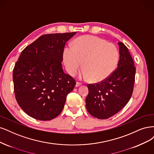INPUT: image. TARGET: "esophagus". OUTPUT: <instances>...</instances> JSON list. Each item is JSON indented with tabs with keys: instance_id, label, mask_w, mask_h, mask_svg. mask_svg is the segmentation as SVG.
<instances>
[{
	"instance_id": "34e87169",
	"label": "esophagus",
	"mask_w": 154,
	"mask_h": 154,
	"mask_svg": "<svg viewBox=\"0 0 154 154\" xmlns=\"http://www.w3.org/2000/svg\"><path fill=\"white\" fill-rule=\"evenodd\" d=\"M81 85V82H77L76 84H75V87H79V86H80Z\"/></svg>"
}]
</instances>
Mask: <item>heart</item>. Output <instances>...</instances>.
<instances>
[{
  "instance_id": "heart-1",
  "label": "heart",
  "mask_w": 154,
  "mask_h": 154,
  "mask_svg": "<svg viewBox=\"0 0 154 154\" xmlns=\"http://www.w3.org/2000/svg\"><path fill=\"white\" fill-rule=\"evenodd\" d=\"M119 51L115 45L94 36L77 38L72 47H66L63 60L68 72L74 75L83 62L81 77L92 82H100L110 77L119 62Z\"/></svg>"
}]
</instances>
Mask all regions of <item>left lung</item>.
<instances>
[{
  "label": "left lung",
  "mask_w": 154,
  "mask_h": 154,
  "mask_svg": "<svg viewBox=\"0 0 154 154\" xmlns=\"http://www.w3.org/2000/svg\"><path fill=\"white\" fill-rule=\"evenodd\" d=\"M118 68L105 81L88 85L86 98L88 112L98 119H107L120 111L129 101L135 81L136 68L127 47L118 42Z\"/></svg>",
  "instance_id": "obj_1"
}]
</instances>
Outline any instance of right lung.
Instances as JSON below:
<instances>
[{"mask_svg":"<svg viewBox=\"0 0 154 154\" xmlns=\"http://www.w3.org/2000/svg\"><path fill=\"white\" fill-rule=\"evenodd\" d=\"M76 32L45 34L22 52L13 73L16 100L36 120H51L60 114L75 80L62 68L65 43Z\"/></svg>","mask_w":154,"mask_h":154,"instance_id":"add662e5","label":"right lung"}]
</instances>
